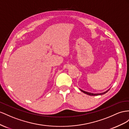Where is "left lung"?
Listing matches in <instances>:
<instances>
[{
  "instance_id": "left-lung-1",
  "label": "left lung",
  "mask_w": 129,
  "mask_h": 129,
  "mask_svg": "<svg viewBox=\"0 0 129 129\" xmlns=\"http://www.w3.org/2000/svg\"><path fill=\"white\" fill-rule=\"evenodd\" d=\"M80 91H82V92H84V93H85V94H88V95H102V94H105V93H106V92H108L109 91V90H107L106 91H105V92H103V93H90V92H86V91H83V90H81V89H80Z\"/></svg>"
}]
</instances>
